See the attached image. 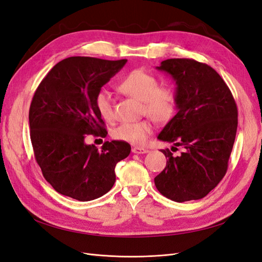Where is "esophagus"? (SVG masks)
I'll list each match as a JSON object with an SVG mask.
<instances>
[{"mask_svg":"<svg viewBox=\"0 0 262 262\" xmlns=\"http://www.w3.org/2000/svg\"><path fill=\"white\" fill-rule=\"evenodd\" d=\"M148 152L147 148H143V147H138V146H134L132 148V153L134 154H145Z\"/></svg>","mask_w":262,"mask_h":262,"instance_id":"34e87169","label":"esophagus"}]
</instances>
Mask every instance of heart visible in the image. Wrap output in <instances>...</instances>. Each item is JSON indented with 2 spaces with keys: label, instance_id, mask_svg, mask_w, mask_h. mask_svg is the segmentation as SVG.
Returning a JSON list of instances; mask_svg holds the SVG:
<instances>
[{
  "label": "heart",
  "instance_id": "heart-1",
  "mask_svg": "<svg viewBox=\"0 0 262 262\" xmlns=\"http://www.w3.org/2000/svg\"><path fill=\"white\" fill-rule=\"evenodd\" d=\"M157 78L143 70H133L118 83V91L131 98L142 102L141 112L158 123L168 122L176 112V95L168 87H158ZM95 105L99 116L106 121L114 119L112 97L106 92H100ZM153 132V124L147 119L137 122L121 123L114 131L117 140L129 142L131 144H144Z\"/></svg>",
  "mask_w": 262,
  "mask_h": 262
}]
</instances>
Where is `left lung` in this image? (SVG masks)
Masks as SVG:
<instances>
[{"instance_id":"left-lung-1","label":"left lung","mask_w":262,"mask_h":262,"mask_svg":"<svg viewBox=\"0 0 262 262\" xmlns=\"http://www.w3.org/2000/svg\"><path fill=\"white\" fill-rule=\"evenodd\" d=\"M176 82L177 114L157 139L184 148L167 149L165 169L154 178L158 191L176 202L199 200L225 176L237 131L233 95L215 70L191 59H168L156 67ZM171 146V147H173Z\"/></svg>"}]
</instances>
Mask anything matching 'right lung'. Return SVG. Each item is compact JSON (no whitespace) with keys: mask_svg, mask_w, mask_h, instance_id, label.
I'll list each match as a JSON object with an SVG mask.
<instances>
[{"mask_svg":"<svg viewBox=\"0 0 262 262\" xmlns=\"http://www.w3.org/2000/svg\"><path fill=\"white\" fill-rule=\"evenodd\" d=\"M126 61L67 58L35 92L29 109L30 140L45 179L57 192L84 202L113 188L116 165L129 156L131 146L107 141L98 149L86 144L85 138L107 134L95 99Z\"/></svg>","mask_w":262,"mask_h":262,"instance_id":"right-lung-1","label":"right lung"}]
</instances>
